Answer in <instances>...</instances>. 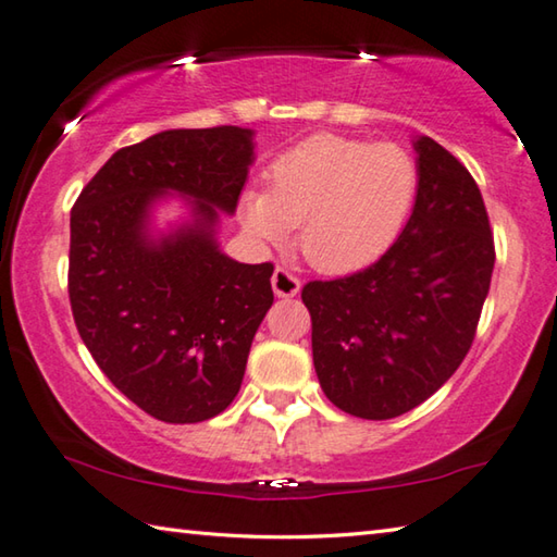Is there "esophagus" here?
I'll return each mask as SVG.
<instances>
[{
	"label": "esophagus",
	"instance_id": "34e87169",
	"mask_svg": "<svg viewBox=\"0 0 557 557\" xmlns=\"http://www.w3.org/2000/svg\"><path fill=\"white\" fill-rule=\"evenodd\" d=\"M299 287H301V282L285 268H277L275 272H272V289H275L277 297H295V295H299Z\"/></svg>",
	"mask_w": 557,
	"mask_h": 557
}]
</instances>
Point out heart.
Segmentation results:
<instances>
[{
  "mask_svg": "<svg viewBox=\"0 0 557 557\" xmlns=\"http://www.w3.org/2000/svg\"><path fill=\"white\" fill-rule=\"evenodd\" d=\"M418 184L408 149L314 135L270 164L265 196H245L243 225L268 243H282L299 225L301 258L326 275H348L369 268L395 243Z\"/></svg>",
  "mask_w": 557,
  "mask_h": 557,
  "instance_id": "obj_1",
  "label": "heart"
}]
</instances>
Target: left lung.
<instances>
[{"label":"left lung","instance_id":"8db88e82","mask_svg":"<svg viewBox=\"0 0 557 557\" xmlns=\"http://www.w3.org/2000/svg\"><path fill=\"white\" fill-rule=\"evenodd\" d=\"M412 215L373 265L301 289L312 314L319 385L338 410L391 420L418 408L459 369L494 272V235L467 166L414 139Z\"/></svg>","mask_w":557,"mask_h":557}]
</instances>
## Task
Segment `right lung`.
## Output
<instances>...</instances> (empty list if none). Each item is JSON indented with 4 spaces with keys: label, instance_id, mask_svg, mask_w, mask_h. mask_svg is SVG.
I'll list each match as a JSON object with an SVG mask.
<instances>
[{
    "label": "right lung",
    "instance_id": "add662e5",
    "mask_svg": "<svg viewBox=\"0 0 557 557\" xmlns=\"http://www.w3.org/2000/svg\"><path fill=\"white\" fill-rule=\"evenodd\" d=\"M250 164V129H166L117 149L73 203L75 326L110 383L162 422L228 408L275 299L272 262H235L213 238ZM169 190L193 196L195 221L154 239L148 209Z\"/></svg>",
    "mask_w": 557,
    "mask_h": 557
}]
</instances>
